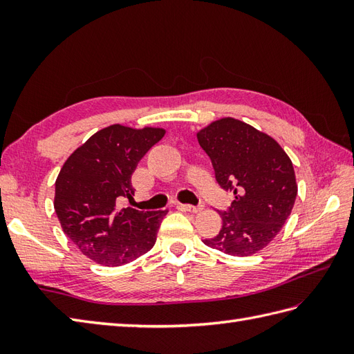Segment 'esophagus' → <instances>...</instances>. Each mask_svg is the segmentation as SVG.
Wrapping results in <instances>:
<instances>
[{
  "mask_svg": "<svg viewBox=\"0 0 354 354\" xmlns=\"http://www.w3.org/2000/svg\"><path fill=\"white\" fill-rule=\"evenodd\" d=\"M179 209H185V212H190V213H199L202 212V208L204 205H190V204H178Z\"/></svg>",
  "mask_w": 354,
  "mask_h": 354,
  "instance_id": "obj_1",
  "label": "esophagus"
}]
</instances>
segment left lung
I'll list each match as a JSON object with an SVG mask.
<instances>
[{
	"label": "left lung",
	"mask_w": 354,
	"mask_h": 354,
	"mask_svg": "<svg viewBox=\"0 0 354 354\" xmlns=\"http://www.w3.org/2000/svg\"><path fill=\"white\" fill-rule=\"evenodd\" d=\"M212 160L216 181L234 193L221 213L219 234L204 243L225 254L246 257L261 251L288 219L298 187L288 153L269 135L236 118H221L198 132Z\"/></svg>",
	"instance_id": "left-lung-1"
}]
</instances>
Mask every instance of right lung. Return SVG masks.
Returning a JSON list of instances; mask_svg holds the SVG:
<instances>
[{"mask_svg": "<svg viewBox=\"0 0 354 354\" xmlns=\"http://www.w3.org/2000/svg\"><path fill=\"white\" fill-rule=\"evenodd\" d=\"M158 127L112 124L74 150L56 179L55 209L82 254L103 266H122L146 254L167 209L120 208L131 199V176L147 150L164 137Z\"/></svg>", "mask_w": 354, "mask_h": 354, "instance_id": "obj_1", "label": "right lung"}]
</instances>
